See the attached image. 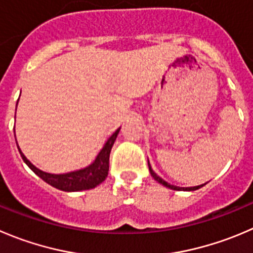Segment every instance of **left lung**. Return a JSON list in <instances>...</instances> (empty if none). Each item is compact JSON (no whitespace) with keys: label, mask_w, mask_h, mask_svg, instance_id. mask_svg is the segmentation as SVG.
<instances>
[{"label":"left lung","mask_w":253,"mask_h":253,"mask_svg":"<svg viewBox=\"0 0 253 253\" xmlns=\"http://www.w3.org/2000/svg\"><path fill=\"white\" fill-rule=\"evenodd\" d=\"M148 167H149V171H150L151 176H153L154 179L156 180V181L160 182L161 185H164V186L169 187V189H172V190H185V191H194V190L200 189V187H203L204 185H205V184H204V185H199V186H194V187H179V186H175V185H170L169 182H167V181H165V180H163L160 176H158V175H156L155 172L153 171V169H151L150 163H149V160H148Z\"/></svg>","instance_id":"obj_1"}]
</instances>
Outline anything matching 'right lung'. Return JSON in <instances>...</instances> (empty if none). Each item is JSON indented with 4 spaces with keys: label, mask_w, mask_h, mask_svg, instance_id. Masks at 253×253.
<instances>
[{
    "label": "right lung",
    "mask_w": 253,
    "mask_h": 253,
    "mask_svg": "<svg viewBox=\"0 0 253 253\" xmlns=\"http://www.w3.org/2000/svg\"><path fill=\"white\" fill-rule=\"evenodd\" d=\"M119 130L120 129L115 130V133L108 139L107 143L104 144L103 149L99 151L97 158H95V160L93 161V164L84 168V169L67 172V174H49V172H44L42 170L37 169L23 155L18 145H17V148L20 150L21 156H22L23 161L28 165V168L36 175H38L43 181L49 184L50 186L56 187V189L62 190V191H82V190L93 189V187H95L107 179L108 171H109L110 150H112L113 144H114L115 139H117L118 134H119Z\"/></svg>",
    "instance_id": "right-lung-1"
}]
</instances>
